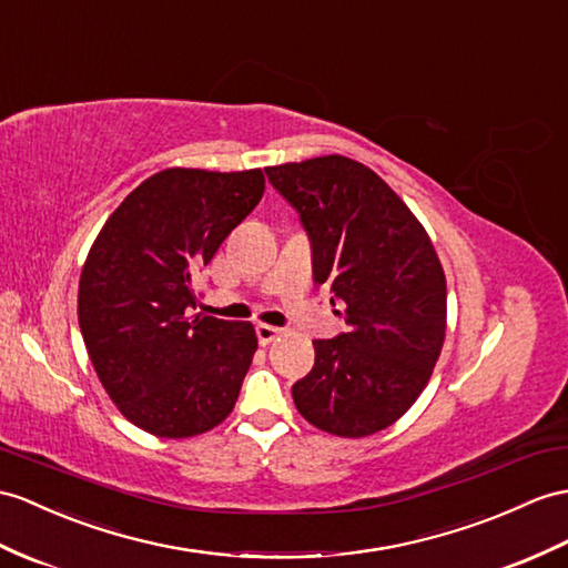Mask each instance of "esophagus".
Masks as SVG:
<instances>
[{"label":"esophagus","instance_id":"esophagus-1","mask_svg":"<svg viewBox=\"0 0 568 568\" xmlns=\"http://www.w3.org/2000/svg\"><path fill=\"white\" fill-rule=\"evenodd\" d=\"M255 332H257V342L262 344V347H265V344H270L272 339H276V337L282 335V329H280V327L265 325V323H260V325L255 327Z\"/></svg>","mask_w":568,"mask_h":568}]
</instances>
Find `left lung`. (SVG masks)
I'll use <instances>...</instances> for the list:
<instances>
[{"instance_id": "1", "label": "left lung", "mask_w": 568, "mask_h": 568, "mask_svg": "<svg viewBox=\"0 0 568 568\" xmlns=\"http://www.w3.org/2000/svg\"><path fill=\"white\" fill-rule=\"evenodd\" d=\"M311 241L313 282L344 303L347 332L315 339L296 409L327 434L390 426L432 378L446 337V276L432 241L381 175L344 156L265 169Z\"/></svg>"}]
</instances>
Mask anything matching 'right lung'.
Returning <instances> with one entry per match:
<instances>
[{"instance_id": "1", "label": "right lung", "mask_w": 568, "mask_h": 568, "mask_svg": "<svg viewBox=\"0 0 568 568\" xmlns=\"http://www.w3.org/2000/svg\"><path fill=\"white\" fill-rule=\"evenodd\" d=\"M262 171L169 169L110 214L79 282V327L103 388L161 438L210 432L236 405L257 349L251 323L190 317L195 276L255 210Z\"/></svg>"}]
</instances>
